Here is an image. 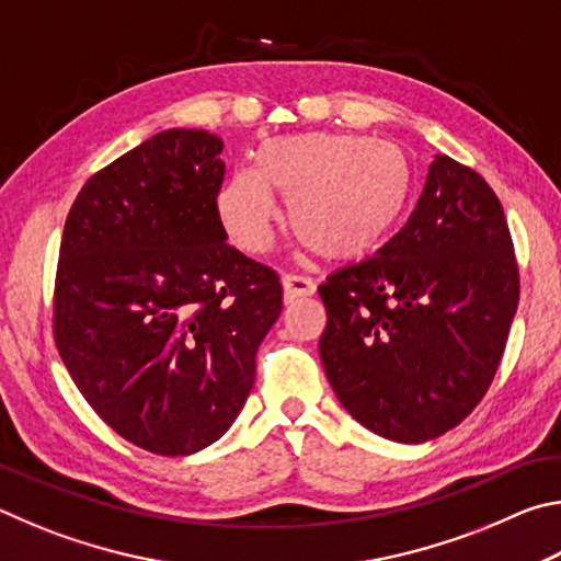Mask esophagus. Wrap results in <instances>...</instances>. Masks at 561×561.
I'll return each instance as SVG.
<instances>
[{
  "label": "esophagus",
  "mask_w": 561,
  "mask_h": 561,
  "mask_svg": "<svg viewBox=\"0 0 561 561\" xmlns=\"http://www.w3.org/2000/svg\"><path fill=\"white\" fill-rule=\"evenodd\" d=\"M282 289H284V301L289 304L299 297H311V294L317 291V284L309 277H301V274H284Z\"/></svg>",
  "instance_id": "1"
}]
</instances>
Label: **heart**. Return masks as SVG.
<instances>
[{"instance_id": "b5f03b06", "label": "heart", "mask_w": 561, "mask_h": 561, "mask_svg": "<svg viewBox=\"0 0 561 561\" xmlns=\"http://www.w3.org/2000/svg\"><path fill=\"white\" fill-rule=\"evenodd\" d=\"M287 203L297 240L321 260H358L381 247L403 220L413 193V168L391 140L354 133H297L270 138L217 193L225 232L244 252L274 240L277 207Z\"/></svg>"}]
</instances>
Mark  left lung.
Returning <instances> with one entry per match:
<instances>
[{
    "instance_id": "1",
    "label": "left lung",
    "mask_w": 561,
    "mask_h": 561,
    "mask_svg": "<svg viewBox=\"0 0 561 561\" xmlns=\"http://www.w3.org/2000/svg\"><path fill=\"white\" fill-rule=\"evenodd\" d=\"M319 354L341 405L376 435L425 443L485 398L519 301L495 190L435 156L408 222L319 287Z\"/></svg>"
}]
</instances>
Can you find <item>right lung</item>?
Wrapping results in <instances>:
<instances>
[{"label": "right lung", "mask_w": 561, "mask_h": 561, "mask_svg": "<svg viewBox=\"0 0 561 561\" xmlns=\"http://www.w3.org/2000/svg\"><path fill=\"white\" fill-rule=\"evenodd\" d=\"M222 140L173 128L87 180L66 217L54 341L108 428L156 455L222 438L282 311L279 274L227 244Z\"/></svg>", "instance_id": "right-lung-1"}]
</instances>
